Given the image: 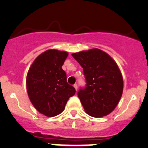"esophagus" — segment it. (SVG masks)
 <instances>
[{
	"instance_id": "34e87169",
	"label": "esophagus",
	"mask_w": 148,
	"mask_h": 148,
	"mask_svg": "<svg viewBox=\"0 0 148 148\" xmlns=\"http://www.w3.org/2000/svg\"><path fill=\"white\" fill-rule=\"evenodd\" d=\"M74 87L75 88L76 90H77V88H78V86H77V84H74Z\"/></svg>"
}]
</instances>
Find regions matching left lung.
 <instances>
[{"mask_svg":"<svg viewBox=\"0 0 148 148\" xmlns=\"http://www.w3.org/2000/svg\"><path fill=\"white\" fill-rule=\"evenodd\" d=\"M71 55L83 68L86 85L80 87L77 95L85 112L94 117L111 113L123 91V79L117 64L98 49Z\"/></svg>","mask_w":148,"mask_h":148,"instance_id":"obj_1","label":"left lung"}]
</instances>
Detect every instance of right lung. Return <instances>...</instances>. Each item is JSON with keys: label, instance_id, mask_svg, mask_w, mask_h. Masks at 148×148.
<instances>
[{"label": "right lung", "instance_id": "right-lung-1", "mask_svg": "<svg viewBox=\"0 0 148 148\" xmlns=\"http://www.w3.org/2000/svg\"><path fill=\"white\" fill-rule=\"evenodd\" d=\"M68 56L66 51L50 49L40 54L28 70L26 87L30 100L36 109L47 117L64 111L76 90L66 81L62 66Z\"/></svg>", "mask_w": 148, "mask_h": 148}]
</instances>
